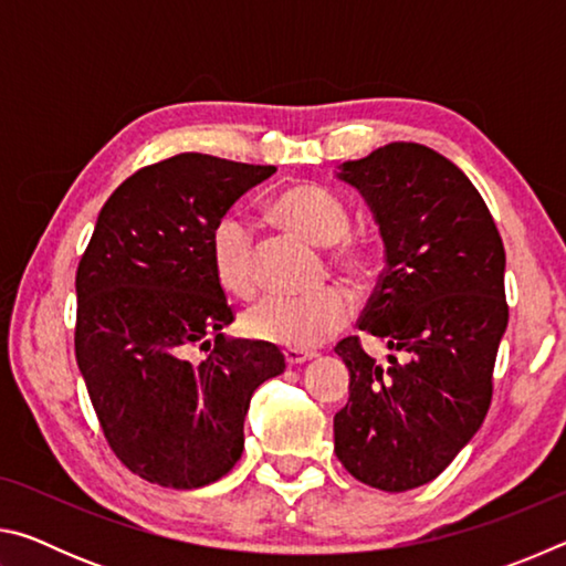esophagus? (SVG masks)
Returning a JSON list of instances; mask_svg holds the SVG:
<instances>
[{
	"instance_id": "obj_1",
	"label": "esophagus",
	"mask_w": 566,
	"mask_h": 566,
	"mask_svg": "<svg viewBox=\"0 0 566 566\" xmlns=\"http://www.w3.org/2000/svg\"><path fill=\"white\" fill-rule=\"evenodd\" d=\"M314 357H317V354L306 352V349H284V361L290 364V367H300V364L310 361Z\"/></svg>"
}]
</instances>
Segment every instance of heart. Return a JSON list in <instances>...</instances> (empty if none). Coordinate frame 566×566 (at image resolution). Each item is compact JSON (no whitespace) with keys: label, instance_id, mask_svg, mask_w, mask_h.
Listing matches in <instances>:
<instances>
[{"label":"heart","instance_id":"obj_1","mask_svg":"<svg viewBox=\"0 0 566 566\" xmlns=\"http://www.w3.org/2000/svg\"><path fill=\"white\" fill-rule=\"evenodd\" d=\"M272 214L290 232L310 239L319 247L334 249V262L354 276L375 272V249L344 239L349 232V214L332 191L302 185L282 191L274 199ZM212 270L222 290L234 296H252L256 292L254 237L244 219L227 214L219 219L209 237ZM354 314L352 294L339 284L310 294H270L244 314L249 337L290 349H310L337 334Z\"/></svg>","mask_w":566,"mask_h":566}]
</instances>
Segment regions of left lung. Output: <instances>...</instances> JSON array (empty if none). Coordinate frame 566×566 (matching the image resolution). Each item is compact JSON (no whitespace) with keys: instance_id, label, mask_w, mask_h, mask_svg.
Wrapping results in <instances>:
<instances>
[{"instance_id":"obj_1","label":"left lung","mask_w":566,"mask_h":566,"mask_svg":"<svg viewBox=\"0 0 566 566\" xmlns=\"http://www.w3.org/2000/svg\"><path fill=\"white\" fill-rule=\"evenodd\" d=\"M337 179L364 197L385 242L359 329L391 354L379 364L357 337L334 347L349 369L334 452L359 482L407 492L442 474L490 409L510 319L504 244L464 171L424 145L391 142L344 161Z\"/></svg>"}]
</instances>
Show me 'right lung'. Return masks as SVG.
Segmentation results:
<instances>
[{
  "instance_id": "right-lung-1",
  "label": "right lung",
  "mask_w": 566,
  "mask_h": 566,
  "mask_svg": "<svg viewBox=\"0 0 566 566\" xmlns=\"http://www.w3.org/2000/svg\"><path fill=\"white\" fill-rule=\"evenodd\" d=\"M274 171L197 151L134 171L76 270V364L112 452L151 484L222 479L254 389L286 367L274 344L224 337L234 314L209 256L214 224ZM197 343L202 363L188 359Z\"/></svg>"
}]
</instances>
